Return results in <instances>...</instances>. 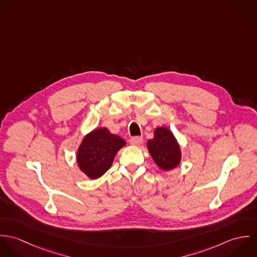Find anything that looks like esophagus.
<instances>
[{"mask_svg":"<svg viewBox=\"0 0 257 257\" xmlns=\"http://www.w3.org/2000/svg\"><path fill=\"white\" fill-rule=\"evenodd\" d=\"M130 143L133 146H140L143 143V138L142 137H134L130 140Z\"/></svg>","mask_w":257,"mask_h":257,"instance_id":"obj_1","label":"esophagus"}]
</instances>
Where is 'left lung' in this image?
Wrapping results in <instances>:
<instances>
[{"label":"left lung","mask_w":257,"mask_h":257,"mask_svg":"<svg viewBox=\"0 0 257 257\" xmlns=\"http://www.w3.org/2000/svg\"><path fill=\"white\" fill-rule=\"evenodd\" d=\"M147 148L155 163L163 170L173 169L180 162V147L166 127H157L154 131V138L147 142Z\"/></svg>","instance_id":"8db88e82"}]
</instances>
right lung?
<instances>
[{
  "label": "right lung",
  "instance_id": "add662e5",
  "mask_svg": "<svg viewBox=\"0 0 257 257\" xmlns=\"http://www.w3.org/2000/svg\"><path fill=\"white\" fill-rule=\"evenodd\" d=\"M124 146L121 138L107 128L95 130L85 137L78 149V165L89 178L97 179L109 170L116 152Z\"/></svg>",
  "mask_w": 257,
  "mask_h": 257
}]
</instances>
